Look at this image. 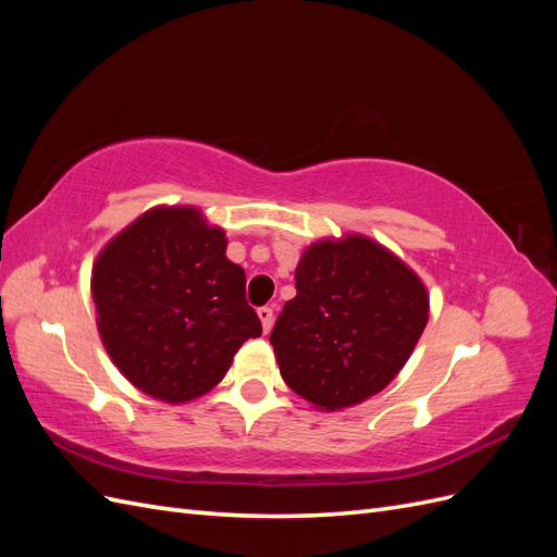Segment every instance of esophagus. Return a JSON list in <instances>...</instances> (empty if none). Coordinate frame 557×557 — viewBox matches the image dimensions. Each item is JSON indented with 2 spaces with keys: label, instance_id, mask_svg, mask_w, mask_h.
<instances>
[{
  "label": "esophagus",
  "instance_id": "34e87169",
  "mask_svg": "<svg viewBox=\"0 0 557 557\" xmlns=\"http://www.w3.org/2000/svg\"><path fill=\"white\" fill-rule=\"evenodd\" d=\"M258 318H260V323H262V330H264V332L272 330V325H274V311H272V309H269V307H260V309H258Z\"/></svg>",
  "mask_w": 557,
  "mask_h": 557
}]
</instances>
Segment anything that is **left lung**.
I'll return each mask as SVG.
<instances>
[{
	"mask_svg": "<svg viewBox=\"0 0 557 557\" xmlns=\"http://www.w3.org/2000/svg\"><path fill=\"white\" fill-rule=\"evenodd\" d=\"M295 281L269 336L283 381L320 411L381 393L428 325L423 281L362 234L309 246Z\"/></svg>",
	"mask_w": 557,
	"mask_h": 557,
	"instance_id": "8db88e82",
	"label": "left lung"
}]
</instances>
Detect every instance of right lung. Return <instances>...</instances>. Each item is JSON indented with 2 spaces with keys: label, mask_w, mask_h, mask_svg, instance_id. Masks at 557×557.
Masks as SVG:
<instances>
[{
  "label": "right lung",
  "mask_w": 557,
  "mask_h": 557,
  "mask_svg": "<svg viewBox=\"0 0 557 557\" xmlns=\"http://www.w3.org/2000/svg\"><path fill=\"white\" fill-rule=\"evenodd\" d=\"M221 227L193 207L139 215L99 252L92 299L104 348L141 393L183 404L223 381L234 352L262 334L246 274Z\"/></svg>",
  "instance_id": "add662e5"
}]
</instances>
